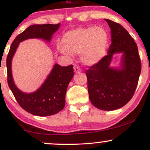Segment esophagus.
<instances>
[{
    "label": "esophagus",
    "instance_id": "34e87169",
    "mask_svg": "<svg viewBox=\"0 0 150 150\" xmlns=\"http://www.w3.org/2000/svg\"><path fill=\"white\" fill-rule=\"evenodd\" d=\"M81 70H81V68L78 65H74V71H75V73H80Z\"/></svg>",
    "mask_w": 150,
    "mask_h": 150
}]
</instances>
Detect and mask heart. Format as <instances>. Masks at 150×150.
<instances>
[{"label": "heart", "mask_w": 150, "mask_h": 150, "mask_svg": "<svg viewBox=\"0 0 150 150\" xmlns=\"http://www.w3.org/2000/svg\"><path fill=\"white\" fill-rule=\"evenodd\" d=\"M63 44H58V51L65 55L80 53L81 61L93 65L104 58L108 43V34L101 27H79L65 33Z\"/></svg>", "instance_id": "1"}]
</instances>
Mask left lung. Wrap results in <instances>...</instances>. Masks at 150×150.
<instances>
[{"instance_id": "obj_1", "label": "left lung", "mask_w": 150, "mask_h": 150, "mask_svg": "<svg viewBox=\"0 0 150 150\" xmlns=\"http://www.w3.org/2000/svg\"><path fill=\"white\" fill-rule=\"evenodd\" d=\"M111 28L107 55L86 70L89 97L95 107L113 111L132 99L141 73L138 49L133 38L120 24L105 19ZM123 52L120 69L110 67L112 55Z\"/></svg>"}]
</instances>
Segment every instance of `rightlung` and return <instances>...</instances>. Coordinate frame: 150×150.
I'll use <instances>...</instances> for the list:
<instances>
[{
	"label": "right lung",
	"mask_w": 150,
	"mask_h": 150,
	"mask_svg": "<svg viewBox=\"0 0 150 150\" xmlns=\"http://www.w3.org/2000/svg\"><path fill=\"white\" fill-rule=\"evenodd\" d=\"M57 25H33L18 34L12 43L6 61L8 83L20 106L27 112L38 116L56 114L65 106V94L69 82L73 78V65L61 66L56 64L45 82L33 93H24L16 87L12 76L11 63L20 42L27 39L41 38L50 42L53 34L59 28Z\"/></svg>",
	"instance_id": "1"
}]
</instances>
